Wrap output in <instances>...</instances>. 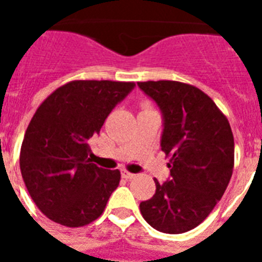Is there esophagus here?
I'll use <instances>...</instances> for the list:
<instances>
[{
	"mask_svg": "<svg viewBox=\"0 0 262 262\" xmlns=\"http://www.w3.org/2000/svg\"><path fill=\"white\" fill-rule=\"evenodd\" d=\"M121 174H122L123 178H126V179H132V178H135V177H136L133 172L127 171V170H122V171H121Z\"/></svg>",
	"mask_w": 262,
	"mask_h": 262,
	"instance_id": "1",
	"label": "esophagus"
}]
</instances>
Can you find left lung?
<instances>
[{
    "label": "left lung",
    "mask_w": 262,
    "mask_h": 262,
    "mask_svg": "<svg viewBox=\"0 0 262 262\" xmlns=\"http://www.w3.org/2000/svg\"><path fill=\"white\" fill-rule=\"evenodd\" d=\"M163 113L162 151L170 179H154V197L140 204L151 227L182 234L203 223L227 189L234 168V136L227 117L190 84L159 80L137 83Z\"/></svg>",
    "instance_id": "left-lung-1"
}]
</instances>
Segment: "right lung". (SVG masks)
<instances>
[{
	"label": "right lung",
	"instance_id": "add662e5",
	"mask_svg": "<svg viewBox=\"0 0 262 262\" xmlns=\"http://www.w3.org/2000/svg\"><path fill=\"white\" fill-rule=\"evenodd\" d=\"M136 84L75 80L50 94L27 127L20 170L42 213L67 227H83L102 215L118 187L119 170L91 163L90 139Z\"/></svg>",
	"mask_w": 262,
	"mask_h": 262
}]
</instances>
